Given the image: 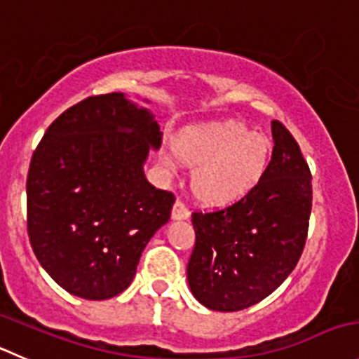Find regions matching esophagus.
Listing matches in <instances>:
<instances>
[{
    "label": "esophagus",
    "instance_id": "34e87169",
    "mask_svg": "<svg viewBox=\"0 0 359 359\" xmlns=\"http://www.w3.org/2000/svg\"><path fill=\"white\" fill-rule=\"evenodd\" d=\"M190 217V210L182 199H177L172 206V218L174 220H185Z\"/></svg>",
    "mask_w": 359,
    "mask_h": 359
}]
</instances>
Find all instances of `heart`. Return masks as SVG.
I'll return each instance as SVG.
<instances>
[{"label": "heart", "instance_id": "1", "mask_svg": "<svg viewBox=\"0 0 359 359\" xmlns=\"http://www.w3.org/2000/svg\"><path fill=\"white\" fill-rule=\"evenodd\" d=\"M271 144L259 132H248L243 123L220 121L197 126L177 141L163 162L176 169L183 160L197 163L194 189L211 203H229L254 189L269 162Z\"/></svg>", "mask_w": 359, "mask_h": 359}]
</instances>
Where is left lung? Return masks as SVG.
Segmentation results:
<instances>
[{"label": "left lung", "mask_w": 359, "mask_h": 359, "mask_svg": "<svg viewBox=\"0 0 359 359\" xmlns=\"http://www.w3.org/2000/svg\"><path fill=\"white\" fill-rule=\"evenodd\" d=\"M271 130V160L257 185L229 206L192 213L196 247L187 278L197 302L217 312L268 298L305 248L312 174L291 132L280 121Z\"/></svg>", "instance_id": "obj_1"}]
</instances>
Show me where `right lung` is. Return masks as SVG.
<instances>
[{
	"label": "right lung",
	"instance_id": "obj_1",
	"mask_svg": "<svg viewBox=\"0 0 359 359\" xmlns=\"http://www.w3.org/2000/svg\"><path fill=\"white\" fill-rule=\"evenodd\" d=\"M162 132L123 93L95 95L61 112L33 151L28 234L57 285L109 299L135 276L142 250L176 201L146 180L142 163Z\"/></svg>",
	"mask_w": 359,
	"mask_h": 359
}]
</instances>
